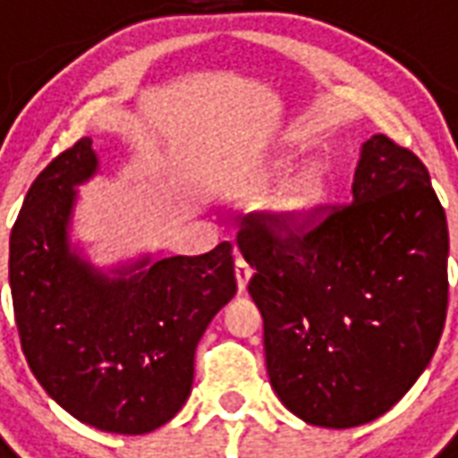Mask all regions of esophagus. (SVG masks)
I'll return each instance as SVG.
<instances>
[{"label": "esophagus", "mask_w": 458, "mask_h": 458, "mask_svg": "<svg viewBox=\"0 0 458 458\" xmlns=\"http://www.w3.org/2000/svg\"><path fill=\"white\" fill-rule=\"evenodd\" d=\"M235 278H237V287H240V293H242L251 278V266L247 264L242 257L235 259Z\"/></svg>", "instance_id": "1"}]
</instances>
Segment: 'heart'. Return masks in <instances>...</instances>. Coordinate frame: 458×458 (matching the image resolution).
Returning a JSON list of instances; mask_svg holds the SVG:
<instances>
[{"mask_svg":"<svg viewBox=\"0 0 458 458\" xmlns=\"http://www.w3.org/2000/svg\"><path fill=\"white\" fill-rule=\"evenodd\" d=\"M301 164L297 154H285L271 165V171L266 173V182H280ZM327 180L320 168H306L297 178H293L285 185V190L276 199V214L287 221H301L309 214H313L320 207V201L326 199Z\"/></svg>","mask_w":458,"mask_h":458,"instance_id":"1","label":"heart"}]
</instances>
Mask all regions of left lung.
I'll return each mask as SVG.
<instances>
[{
    "label": "left lung",
    "instance_id": "obj_1",
    "mask_svg": "<svg viewBox=\"0 0 458 458\" xmlns=\"http://www.w3.org/2000/svg\"><path fill=\"white\" fill-rule=\"evenodd\" d=\"M266 369L280 402L320 428L390 411L433 359L447 318L449 230L419 157L385 135L361 147L344 207L301 221L250 214Z\"/></svg>",
    "mask_w": 458,
    "mask_h": 458
}]
</instances>
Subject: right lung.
Segmentation results:
<instances>
[{"label": "right lung", "instance_id": "add662e5", "mask_svg": "<svg viewBox=\"0 0 458 458\" xmlns=\"http://www.w3.org/2000/svg\"><path fill=\"white\" fill-rule=\"evenodd\" d=\"M78 140L39 173L9 240V285L25 361L47 394L104 433L145 435L182 409L194 349L237 293L233 244L97 271L68 242L75 185L97 173Z\"/></svg>", "mask_w": 458, "mask_h": 458}]
</instances>
